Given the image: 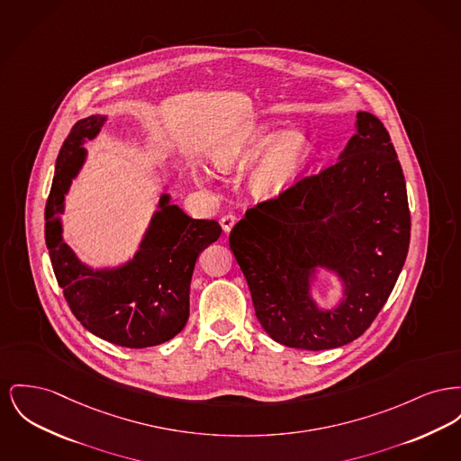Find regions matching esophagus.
<instances>
[{
  "mask_svg": "<svg viewBox=\"0 0 461 461\" xmlns=\"http://www.w3.org/2000/svg\"><path fill=\"white\" fill-rule=\"evenodd\" d=\"M237 216L235 214H226V216L221 217V226H222V230H224V233H230L231 231V228L237 224Z\"/></svg>",
  "mask_w": 461,
  "mask_h": 461,
  "instance_id": "34e87169",
  "label": "esophagus"
}]
</instances>
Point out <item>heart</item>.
<instances>
[{"mask_svg":"<svg viewBox=\"0 0 461 461\" xmlns=\"http://www.w3.org/2000/svg\"><path fill=\"white\" fill-rule=\"evenodd\" d=\"M276 136L278 132L265 123L250 125L242 134L217 146L212 153V163L224 172L245 168L268 149ZM310 157L312 144L303 132L289 131L282 134L250 172V190L258 196L280 194L298 179Z\"/></svg>","mask_w":461,"mask_h":461,"instance_id":"obj_1","label":"heart"}]
</instances>
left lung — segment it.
<instances>
[{"label": "left lung", "instance_id": "1", "mask_svg": "<svg viewBox=\"0 0 461 461\" xmlns=\"http://www.w3.org/2000/svg\"><path fill=\"white\" fill-rule=\"evenodd\" d=\"M355 127L338 162L249 209L230 233L259 324L291 348L329 350L362 336L406 261L411 214L395 148L375 114L358 111ZM317 267L344 282L332 311L311 298Z\"/></svg>", "mask_w": 461, "mask_h": 461}]
</instances>
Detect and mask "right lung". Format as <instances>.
I'll return each mask as SVG.
<instances>
[{"label":"right lung","instance_id":"add662e5","mask_svg":"<svg viewBox=\"0 0 461 461\" xmlns=\"http://www.w3.org/2000/svg\"><path fill=\"white\" fill-rule=\"evenodd\" d=\"M106 116L80 120L64 140L45 207V242L52 268L73 315L101 339L125 348L162 345L179 334L190 317V284L194 263L216 242L214 219H193L162 194L158 211L131 261L118 268L94 270L62 240L60 214L66 193L78 176L85 140L99 134Z\"/></svg>","mask_w":461,"mask_h":461}]
</instances>
